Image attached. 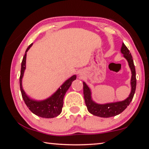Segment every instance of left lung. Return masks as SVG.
<instances>
[{
  "mask_svg": "<svg viewBox=\"0 0 149 149\" xmlns=\"http://www.w3.org/2000/svg\"><path fill=\"white\" fill-rule=\"evenodd\" d=\"M121 52L123 54V57L127 60L132 72V78H131V92L127 99L122 100L114 102L106 103V104H99L95 102L92 99L91 91L90 88L87 86L85 82H83L84 84V95L85 104L87 106V110L93 115L101 118H110L120 114L124 110L127 106H129L132 101L133 96H134L136 89V73L134 63L132 54L130 50L124 43H122L121 48Z\"/></svg>",
  "mask_w": 149,
  "mask_h": 149,
  "instance_id": "obj_1",
  "label": "left lung"
}]
</instances>
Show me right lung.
<instances>
[{"label": "right lung", "mask_w": 149, "mask_h": 149, "mask_svg": "<svg viewBox=\"0 0 149 149\" xmlns=\"http://www.w3.org/2000/svg\"><path fill=\"white\" fill-rule=\"evenodd\" d=\"M32 45L33 43L27 47L22 62L21 73H20L19 77V86L22 98H23L27 107L34 114L45 118H52L56 117L62 112L63 103H64L63 100H64V95L70 87L71 86L73 81L76 79V75H72L71 77H70L68 79L65 81L64 84L56 91V92L54 93L50 97L46 99L37 100L30 98L24 91L23 87H22V78L24 77V72L26 68L27 52L32 47Z\"/></svg>", "instance_id": "add662e5"}]
</instances>
